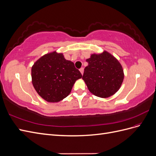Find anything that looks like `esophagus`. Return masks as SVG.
Wrapping results in <instances>:
<instances>
[{"mask_svg":"<svg viewBox=\"0 0 156 156\" xmlns=\"http://www.w3.org/2000/svg\"><path fill=\"white\" fill-rule=\"evenodd\" d=\"M79 71H80V72H81V73L83 75V72H84V68H81V69H79Z\"/></svg>","mask_w":156,"mask_h":156,"instance_id":"esophagus-1","label":"esophagus"}]
</instances>
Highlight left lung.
I'll list each match as a JSON object with an SVG mask.
<instances>
[{"label":"left lung","mask_w":156,"mask_h":156,"mask_svg":"<svg viewBox=\"0 0 156 156\" xmlns=\"http://www.w3.org/2000/svg\"><path fill=\"white\" fill-rule=\"evenodd\" d=\"M86 61L88 65L84 68L82 79L89 91L101 98L114 95L120 89L124 77L119 61L107 51L92 54Z\"/></svg>","instance_id":"left-lung-1"}]
</instances>
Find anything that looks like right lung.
Listing matches in <instances>:
<instances>
[{"label": "right lung", "instance_id": "1", "mask_svg": "<svg viewBox=\"0 0 156 156\" xmlns=\"http://www.w3.org/2000/svg\"><path fill=\"white\" fill-rule=\"evenodd\" d=\"M32 83L37 93L44 100L58 102L70 94L75 81L82 77L72 61L56 51L37 60L31 69Z\"/></svg>", "mask_w": 156, "mask_h": 156}]
</instances>
